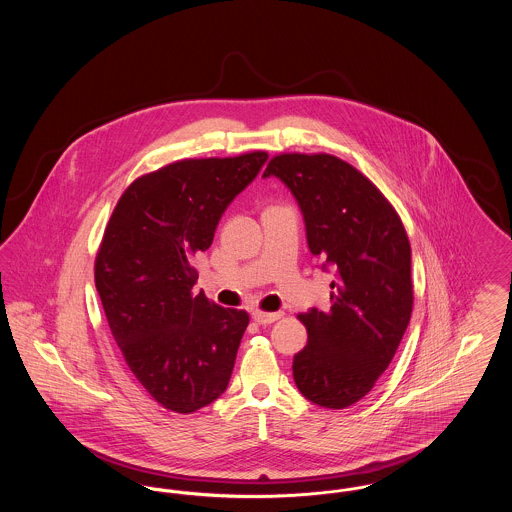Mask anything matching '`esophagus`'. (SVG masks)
<instances>
[{"label":"esophagus","mask_w":512,"mask_h":512,"mask_svg":"<svg viewBox=\"0 0 512 512\" xmlns=\"http://www.w3.org/2000/svg\"><path fill=\"white\" fill-rule=\"evenodd\" d=\"M282 318V313H263V311H253V320L257 324H272L274 320Z\"/></svg>","instance_id":"obj_1"}]
</instances>
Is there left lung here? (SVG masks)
Masks as SVG:
<instances>
[{"instance_id":"8db88e82","label":"left lung","mask_w":512,"mask_h":512,"mask_svg":"<svg viewBox=\"0 0 512 512\" xmlns=\"http://www.w3.org/2000/svg\"><path fill=\"white\" fill-rule=\"evenodd\" d=\"M263 176L288 186L311 253L336 276L330 307L299 315L309 340L293 357L295 386L318 407L345 409L374 388L409 326L407 232L382 192L334 155L282 153Z\"/></svg>"}]
</instances>
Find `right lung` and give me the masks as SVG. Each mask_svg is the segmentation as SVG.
Wrapping results in <instances>:
<instances>
[{
    "mask_svg": "<svg viewBox=\"0 0 512 512\" xmlns=\"http://www.w3.org/2000/svg\"><path fill=\"white\" fill-rule=\"evenodd\" d=\"M267 159H184L144 174L105 228L96 288L111 334L136 380L174 413L207 407L228 388L249 315L194 292L195 255Z\"/></svg>",
    "mask_w": 512,
    "mask_h": 512,
    "instance_id": "right-lung-1",
    "label": "right lung"
}]
</instances>
